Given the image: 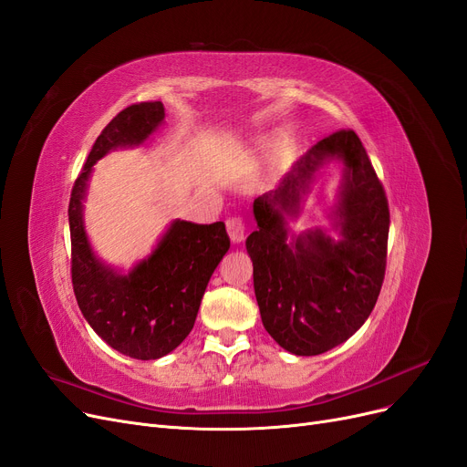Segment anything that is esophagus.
Wrapping results in <instances>:
<instances>
[{
    "instance_id": "esophagus-1",
    "label": "esophagus",
    "mask_w": 467,
    "mask_h": 467,
    "mask_svg": "<svg viewBox=\"0 0 467 467\" xmlns=\"http://www.w3.org/2000/svg\"><path fill=\"white\" fill-rule=\"evenodd\" d=\"M226 228H228L230 239L234 241V244H239V241L245 235V220L241 216H232L226 220Z\"/></svg>"
}]
</instances>
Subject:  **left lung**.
Segmentation results:
<instances>
[{"label": "left lung", "mask_w": 467, "mask_h": 467, "mask_svg": "<svg viewBox=\"0 0 467 467\" xmlns=\"http://www.w3.org/2000/svg\"><path fill=\"white\" fill-rule=\"evenodd\" d=\"M334 155L348 166L337 209L345 239L317 232L287 244L281 216L295 213L298 192ZM253 213L259 230L245 245L266 332L296 356H318L346 342L379 299L390 228L387 192L358 133L340 130L318 140L275 192L253 202Z\"/></svg>", "instance_id": "left-lung-1"}]
</instances>
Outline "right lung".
<instances>
[{"mask_svg":"<svg viewBox=\"0 0 467 467\" xmlns=\"http://www.w3.org/2000/svg\"><path fill=\"white\" fill-rule=\"evenodd\" d=\"M162 119V102L121 109L92 144L69 201L71 280L78 309L104 342L144 361L166 356L185 340L208 280L230 249L223 222L175 220L154 253L127 276L102 266L92 254L80 216L92 164L111 149L147 140Z\"/></svg>","mask_w":467,"mask_h":467,"instance_id":"obj_1","label":"right lung"}]
</instances>
